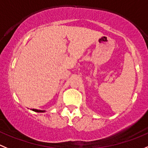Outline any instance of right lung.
Masks as SVG:
<instances>
[{
    "label": "right lung",
    "instance_id": "right-lung-1",
    "mask_svg": "<svg viewBox=\"0 0 148 148\" xmlns=\"http://www.w3.org/2000/svg\"><path fill=\"white\" fill-rule=\"evenodd\" d=\"M33 111L35 112H45V110H36V109H33Z\"/></svg>",
    "mask_w": 148,
    "mask_h": 148
}]
</instances>
